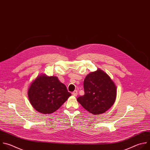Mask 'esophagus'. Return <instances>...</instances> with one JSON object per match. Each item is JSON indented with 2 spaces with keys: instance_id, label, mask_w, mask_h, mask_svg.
Returning <instances> with one entry per match:
<instances>
[{
  "instance_id": "1",
  "label": "esophagus",
  "mask_w": 150,
  "mask_h": 150,
  "mask_svg": "<svg viewBox=\"0 0 150 150\" xmlns=\"http://www.w3.org/2000/svg\"><path fill=\"white\" fill-rule=\"evenodd\" d=\"M72 95H73V96H77V90H76V91H74L72 93Z\"/></svg>"
}]
</instances>
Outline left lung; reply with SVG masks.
I'll return each mask as SVG.
<instances>
[{
	"instance_id": "obj_1",
	"label": "left lung",
	"mask_w": 150,
	"mask_h": 150,
	"mask_svg": "<svg viewBox=\"0 0 150 150\" xmlns=\"http://www.w3.org/2000/svg\"><path fill=\"white\" fill-rule=\"evenodd\" d=\"M83 86L84 95L77 100L90 113H103L113 105L116 96V86L101 70L89 73L84 79Z\"/></svg>"
}]
</instances>
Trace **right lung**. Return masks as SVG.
Here are the masks:
<instances>
[{"label":"right lung","mask_w":150,"mask_h":150,"mask_svg":"<svg viewBox=\"0 0 150 150\" xmlns=\"http://www.w3.org/2000/svg\"><path fill=\"white\" fill-rule=\"evenodd\" d=\"M28 95L34 109L44 114L56 111L71 95L57 77L45 75L40 76L32 83Z\"/></svg>","instance_id":"obj_1"}]
</instances>
